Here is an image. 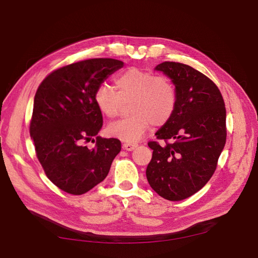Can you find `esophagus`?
I'll use <instances>...</instances> for the list:
<instances>
[{
	"label": "esophagus",
	"mask_w": 258,
	"mask_h": 258,
	"mask_svg": "<svg viewBox=\"0 0 258 258\" xmlns=\"http://www.w3.org/2000/svg\"><path fill=\"white\" fill-rule=\"evenodd\" d=\"M137 146H138V143H130V142H126V143H123V145H122L123 150L128 151V152L134 151Z\"/></svg>",
	"instance_id": "34e87169"
}]
</instances>
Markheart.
<instances>
[{
    "label": "heart",
    "instance_id": "1",
    "mask_svg": "<svg viewBox=\"0 0 258 258\" xmlns=\"http://www.w3.org/2000/svg\"><path fill=\"white\" fill-rule=\"evenodd\" d=\"M116 90L101 84L93 95L99 111L107 118L118 115L123 102L130 103L131 116L111 123L108 135L121 141L137 142L154 124L162 126L170 120L176 106L174 85L166 76L130 68L115 79Z\"/></svg>",
    "mask_w": 258,
    "mask_h": 258
}]
</instances>
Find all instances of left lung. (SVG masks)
<instances>
[{
	"instance_id": "obj_1",
	"label": "left lung",
	"mask_w": 258,
	"mask_h": 258,
	"mask_svg": "<svg viewBox=\"0 0 258 258\" xmlns=\"http://www.w3.org/2000/svg\"><path fill=\"white\" fill-rule=\"evenodd\" d=\"M155 70L175 86L176 106L155 134L173 143H148L153 157L146 177L160 197L179 201L200 190L213 175L226 143V108L217 86L194 68L166 61Z\"/></svg>"
}]
</instances>
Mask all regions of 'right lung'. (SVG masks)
<instances>
[{"mask_svg":"<svg viewBox=\"0 0 258 258\" xmlns=\"http://www.w3.org/2000/svg\"><path fill=\"white\" fill-rule=\"evenodd\" d=\"M122 67L111 58L79 61L51 72L38 86L30 136L46 175L61 190L89 191L106 177L121 150L119 140L97 136L103 118L93 95ZM95 136V147L88 149L84 143Z\"/></svg>","mask_w":258,"mask_h":258,"instance_id":"obj_1","label":"right lung"}]
</instances>
